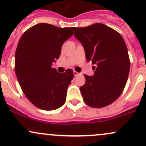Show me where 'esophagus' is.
<instances>
[{"instance_id":"34e87169","label":"esophagus","mask_w":146,"mask_h":146,"mask_svg":"<svg viewBox=\"0 0 146 146\" xmlns=\"http://www.w3.org/2000/svg\"><path fill=\"white\" fill-rule=\"evenodd\" d=\"M73 74H74L75 76H78V75H80V73H78V72L76 71V70H74V71H73Z\"/></svg>"}]
</instances>
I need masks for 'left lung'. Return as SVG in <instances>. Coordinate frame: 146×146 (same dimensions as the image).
<instances>
[{
    "label": "left lung",
    "instance_id": "8db88e82",
    "mask_svg": "<svg viewBox=\"0 0 146 146\" xmlns=\"http://www.w3.org/2000/svg\"><path fill=\"white\" fill-rule=\"evenodd\" d=\"M71 29L84 46L86 60L96 66L94 76L84 75L85 84L80 87L84 101L94 108L108 106L121 96L127 81L130 61L125 42L117 31L102 23Z\"/></svg>",
    "mask_w": 146,
    "mask_h": 146
}]
</instances>
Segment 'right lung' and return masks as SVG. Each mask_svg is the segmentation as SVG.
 Here are the masks:
<instances>
[{
  "label": "right lung",
  "mask_w": 146,
  "mask_h": 146,
  "mask_svg": "<svg viewBox=\"0 0 146 146\" xmlns=\"http://www.w3.org/2000/svg\"><path fill=\"white\" fill-rule=\"evenodd\" d=\"M69 28L38 23L21 37L15 53L16 76L27 98L37 108L55 110L64 104L73 71L60 73L52 62L60 57L64 42L73 35Z\"/></svg>",
  "instance_id": "add662e5"
}]
</instances>
